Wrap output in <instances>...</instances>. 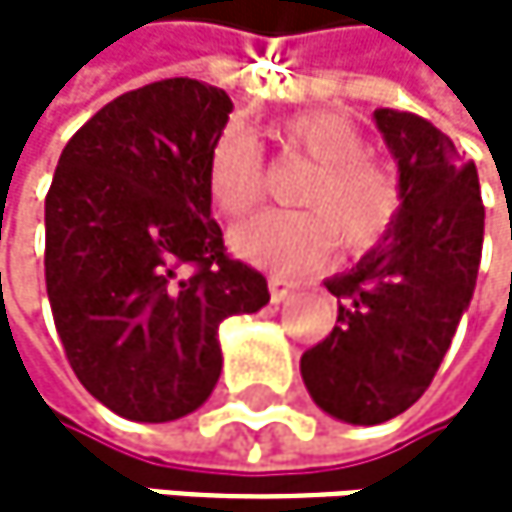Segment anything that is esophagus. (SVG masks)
<instances>
[{
  "label": "esophagus",
  "mask_w": 512,
  "mask_h": 512,
  "mask_svg": "<svg viewBox=\"0 0 512 512\" xmlns=\"http://www.w3.org/2000/svg\"><path fill=\"white\" fill-rule=\"evenodd\" d=\"M294 291H298V282H291V279H285V276H270V298H273L276 304H282L285 298H291Z\"/></svg>",
  "instance_id": "obj_1"
}]
</instances>
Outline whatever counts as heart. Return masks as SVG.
<instances>
[{
    "label": "heart",
    "instance_id": "heart-1",
    "mask_svg": "<svg viewBox=\"0 0 512 512\" xmlns=\"http://www.w3.org/2000/svg\"><path fill=\"white\" fill-rule=\"evenodd\" d=\"M282 141L316 162L298 211H261L230 233L242 261L276 273H307L338 245L365 251L384 239L399 214V187L390 171L365 156L359 125L341 113H304L282 125ZM208 196L221 214L239 218L264 193L258 141L230 125L208 153Z\"/></svg>",
    "mask_w": 512,
    "mask_h": 512
}]
</instances>
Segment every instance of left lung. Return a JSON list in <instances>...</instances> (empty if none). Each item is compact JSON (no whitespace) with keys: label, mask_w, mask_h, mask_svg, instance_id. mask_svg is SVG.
<instances>
[{"label":"left lung","mask_w":512,"mask_h":512,"mask_svg":"<svg viewBox=\"0 0 512 512\" xmlns=\"http://www.w3.org/2000/svg\"><path fill=\"white\" fill-rule=\"evenodd\" d=\"M375 125L396 159L399 214L347 273L325 279L338 325L301 356V378L325 415L384 424L430 387L470 307L485 208L476 165L415 113L381 107Z\"/></svg>","instance_id":"8db88e82"}]
</instances>
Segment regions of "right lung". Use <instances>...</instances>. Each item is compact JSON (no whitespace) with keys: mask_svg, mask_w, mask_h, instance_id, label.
Segmentation results:
<instances>
[{"mask_svg":"<svg viewBox=\"0 0 512 512\" xmlns=\"http://www.w3.org/2000/svg\"><path fill=\"white\" fill-rule=\"evenodd\" d=\"M230 113L224 88L153 82L97 110L57 159L48 304L76 378L119 418L196 411L221 378V322L270 301L211 218L205 168Z\"/></svg>","mask_w":512,"mask_h":512,"instance_id":"1","label":"right lung"}]
</instances>
